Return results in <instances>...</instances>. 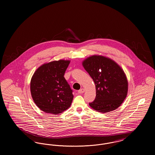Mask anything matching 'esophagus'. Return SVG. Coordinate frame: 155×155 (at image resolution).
<instances>
[{
  "instance_id": "obj_1",
  "label": "esophagus",
  "mask_w": 155,
  "mask_h": 155,
  "mask_svg": "<svg viewBox=\"0 0 155 155\" xmlns=\"http://www.w3.org/2000/svg\"><path fill=\"white\" fill-rule=\"evenodd\" d=\"M84 92H85V89L83 88L81 89H80L79 91H78V92L79 94H83Z\"/></svg>"
}]
</instances>
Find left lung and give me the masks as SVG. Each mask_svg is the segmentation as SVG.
Listing matches in <instances>:
<instances>
[{
  "instance_id": "1",
  "label": "left lung",
  "mask_w": 155,
  "mask_h": 155,
  "mask_svg": "<svg viewBox=\"0 0 155 155\" xmlns=\"http://www.w3.org/2000/svg\"><path fill=\"white\" fill-rule=\"evenodd\" d=\"M82 65L96 87V97L89 106L102 113L116 110L128 91V82L121 68L112 60L96 55L85 60Z\"/></svg>"
}]
</instances>
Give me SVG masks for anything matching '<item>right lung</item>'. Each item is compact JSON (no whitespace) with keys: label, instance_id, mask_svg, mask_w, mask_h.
<instances>
[{"label":"right lung","instance_id":"1","mask_svg":"<svg viewBox=\"0 0 155 155\" xmlns=\"http://www.w3.org/2000/svg\"><path fill=\"white\" fill-rule=\"evenodd\" d=\"M70 61L60 60L39 67L33 75L31 93L37 106L44 112L58 114L72 103L73 90L64 75Z\"/></svg>","mask_w":155,"mask_h":155}]
</instances>
